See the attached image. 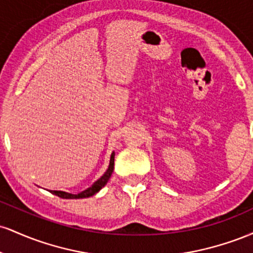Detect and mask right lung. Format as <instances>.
Masks as SVG:
<instances>
[{"label":"right lung","mask_w":253,"mask_h":253,"mask_svg":"<svg viewBox=\"0 0 253 253\" xmlns=\"http://www.w3.org/2000/svg\"><path fill=\"white\" fill-rule=\"evenodd\" d=\"M113 170H114V152H113L112 156H110V163H109L108 170H107L106 172H104V175L101 177L100 179H97L91 187L88 188V189H85L80 194H76V195H75V194H69V193H65V191H59V190H51V193L54 194V195L62 197V199H85V197H90L95 195L97 191H100L104 185L107 184V182H108V179L110 178V175H112Z\"/></svg>","instance_id":"add662e5"}]
</instances>
